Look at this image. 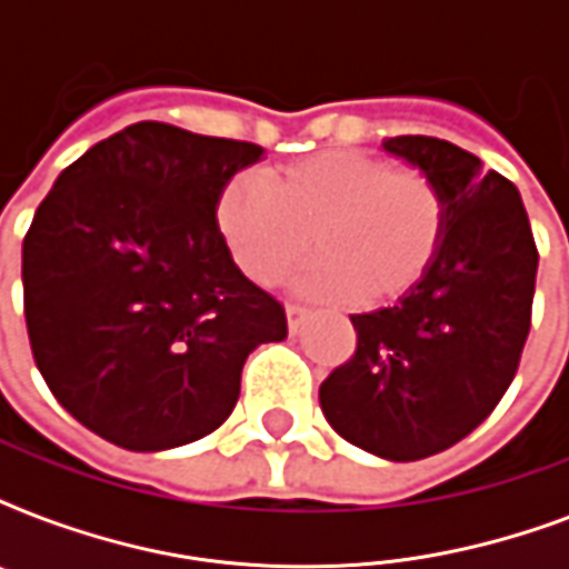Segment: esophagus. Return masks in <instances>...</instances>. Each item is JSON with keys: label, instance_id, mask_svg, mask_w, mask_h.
<instances>
[{"label": "esophagus", "instance_id": "34e87169", "mask_svg": "<svg viewBox=\"0 0 569 569\" xmlns=\"http://www.w3.org/2000/svg\"><path fill=\"white\" fill-rule=\"evenodd\" d=\"M307 316H310V310L307 307H301V303H286V319H289V330L292 333H298L301 330V325L307 321Z\"/></svg>", "mask_w": 569, "mask_h": 569}]
</instances>
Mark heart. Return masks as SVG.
I'll use <instances>...</instances> for the list:
<instances>
[{
    "label": "heart",
    "mask_w": 569,
    "mask_h": 569,
    "mask_svg": "<svg viewBox=\"0 0 569 569\" xmlns=\"http://www.w3.org/2000/svg\"><path fill=\"white\" fill-rule=\"evenodd\" d=\"M214 230L232 262L262 286L283 280L312 241L319 259L298 280L303 292L375 307L431 271L449 230V197L422 168L337 147L268 177H230L214 200Z\"/></svg>",
    "instance_id": "obj_1"
}]
</instances>
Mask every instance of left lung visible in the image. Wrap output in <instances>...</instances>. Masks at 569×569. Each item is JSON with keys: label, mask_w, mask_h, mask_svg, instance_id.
I'll list each match as a JSON object with an SVG mask.
<instances>
[{"label": "left lung", "mask_w": 569, "mask_h": 569, "mask_svg": "<svg viewBox=\"0 0 569 569\" xmlns=\"http://www.w3.org/2000/svg\"><path fill=\"white\" fill-rule=\"evenodd\" d=\"M389 153L433 173L449 230L422 283L387 310L351 316L357 348L319 389L339 437L387 460H422L472 433L511 387L531 328L538 244L520 191L431 136Z\"/></svg>", "instance_id": "obj_1"}]
</instances>
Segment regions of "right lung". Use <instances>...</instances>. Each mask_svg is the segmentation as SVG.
<instances>
[{
	"mask_svg": "<svg viewBox=\"0 0 569 569\" xmlns=\"http://www.w3.org/2000/svg\"><path fill=\"white\" fill-rule=\"evenodd\" d=\"M262 147L141 120L61 171L22 239L34 363L67 413L129 451L194 442L232 413L241 366L286 310L214 230Z\"/></svg>",
	"mask_w": 569,
	"mask_h": 569,
	"instance_id": "right-lung-1",
	"label": "right lung"
}]
</instances>
